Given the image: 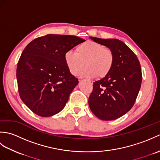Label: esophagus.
I'll use <instances>...</instances> for the list:
<instances>
[{
	"label": "esophagus",
	"instance_id": "1",
	"mask_svg": "<svg viewBox=\"0 0 160 160\" xmlns=\"http://www.w3.org/2000/svg\"><path fill=\"white\" fill-rule=\"evenodd\" d=\"M88 81H89V84H91V85H92V84H93V81H92V80H88Z\"/></svg>",
	"mask_w": 160,
	"mask_h": 160
}]
</instances>
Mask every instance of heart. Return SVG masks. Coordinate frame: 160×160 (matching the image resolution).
<instances>
[{"mask_svg": "<svg viewBox=\"0 0 160 160\" xmlns=\"http://www.w3.org/2000/svg\"><path fill=\"white\" fill-rule=\"evenodd\" d=\"M64 58L68 69L73 76H78L85 64L87 68L81 76L86 78L107 76L114 63L112 51L91 40L78 45L76 52L67 51L64 53Z\"/></svg>", "mask_w": 160, "mask_h": 160, "instance_id": "heart-1", "label": "heart"}]
</instances>
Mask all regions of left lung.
Listing matches in <instances>:
<instances>
[{"label": "left lung", "mask_w": 160, "mask_h": 160, "mask_svg": "<svg viewBox=\"0 0 160 160\" xmlns=\"http://www.w3.org/2000/svg\"><path fill=\"white\" fill-rule=\"evenodd\" d=\"M90 38L107 47L114 56L110 73L93 82L89 98L90 109L100 120H116L127 113L136 100L142 80L140 63L133 52L120 40Z\"/></svg>", "instance_id": "8db88e82"}]
</instances>
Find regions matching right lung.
<instances>
[{
	"mask_svg": "<svg viewBox=\"0 0 160 160\" xmlns=\"http://www.w3.org/2000/svg\"><path fill=\"white\" fill-rule=\"evenodd\" d=\"M84 41L75 36L47 34L26 46L17 64L16 78L20 97L33 113L50 117L63 109L78 84L64 55Z\"/></svg>",
	"mask_w": 160,
	"mask_h": 160,
	"instance_id": "obj_1",
	"label": "right lung"
}]
</instances>
